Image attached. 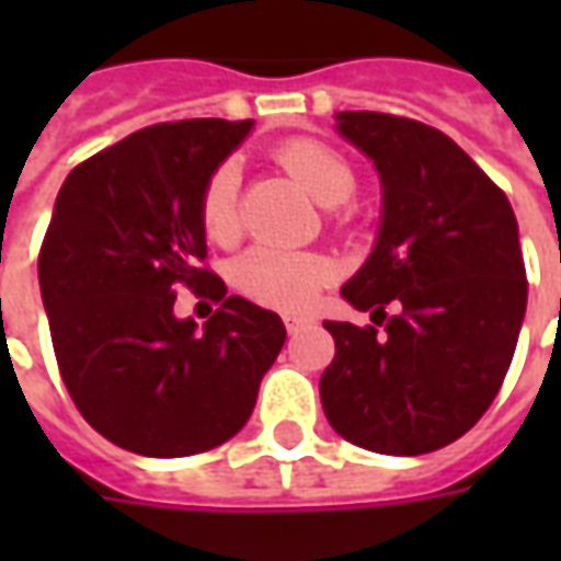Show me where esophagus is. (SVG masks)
Segmentation results:
<instances>
[{"instance_id":"esophagus-1","label":"esophagus","mask_w":561,"mask_h":561,"mask_svg":"<svg viewBox=\"0 0 561 561\" xmlns=\"http://www.w3.org/2000/svg\"><path fill=\"white\" fill-rule=\"evenodd\" d=\"M306 324H309V318H304V316H285V330H288V333H297V330H304Z\"/></svg>"}]
</instances>
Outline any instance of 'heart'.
Instances as JSON below:
<instances>
[{
  "instance_id": "obj_1",
  "label": "heart",
  "mask_w": 561,
  "mask_h": 561,
  "mask_svg": "<svg viewBox=\"0 0 561 561\" xmlns=\"http://www.w3.org/2000/svg\"><path fill=\"white\" fill-rule=\"evenodd\" d=\"M276 159L309 195L324 207L345 204L357 188L352 161L321 140L297 138L276 149ZM197 219L207 240L219 245L237 243L240 237V168L237 161H221L209 173L197 201ZM333 276V264L318 252H282L270 245H255L233 261L231 279L245 294L270 309L300 312L316 300L321 285Z\"/></svg>"
}]
</instances>
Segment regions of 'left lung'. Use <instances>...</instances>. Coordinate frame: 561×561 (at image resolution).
Listing matches in <instances>:
<instances>
[{"label": "left lung", "instance_id": "left-lung-1", "mask_svg": "<svg viewBox=\"0 0 561 561\" xmlns=\"http://www.w3.org/2000/svg\"><path fill=\"white\" fill-rule=\"evenodd\" d=\"M336 119L376 161L385 207L373 255L342 288L376 328L324 321L336 354L321 405L345 442L417 457L469 433L505 381L529 291L517 216L445 131L376 111Z\"/></svg>", "mask_w": 561, "mask_h": 561}]
</instances>
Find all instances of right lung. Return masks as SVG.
<instances>
[{"label":"right lung","mask_w":561,"mask_h":561,"mask_svg":"<svg viewBox=\"0 0 561 561\" xmlns=\"http://www.w3.org/2000/svg\"><path fill=\"white\" fill-rule=\"evenodd\" d=\"M249 128H140L80 161L56 195L38 285L59 376L92 430L140 457H192L240 433L285 345L276 312L201 267V188ZM180 287L220 304L204 331L172 316Z\"/></svg>","instance_id":"1"}]
</instances>
